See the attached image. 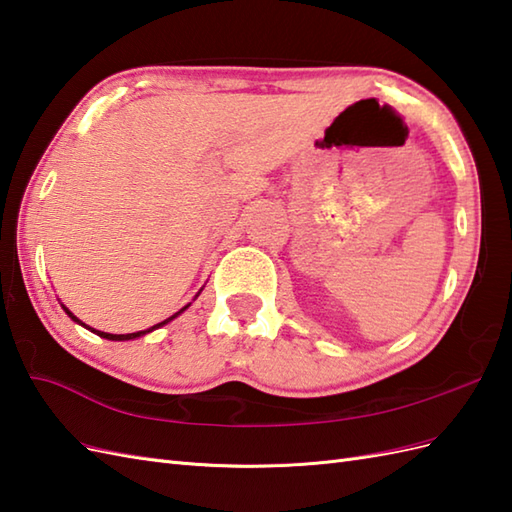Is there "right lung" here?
I'll use <instances>...</instances> for the list:
<instances>
[{"label":"right lung","mask_w":512,"mask_h":512,"mask_svg":"<svg viewBox=\"0 0 512 512\" xmlns=\"http://www.w3.org/2000/svg\"><path fill=\"white\" fill-rule=\"evenodd\" d=\"M187 307H189V305H185V307H183V310H178V312H176V314H172L170 318H165V320H163V323H159V325H154V327H150V329H144V331H135V334H106V331H98V329H93V327H87L85 323H80V320H78V318H76L74 314H71V312L67 310V307H65V305H63V310L67 312V316H69L71 320H76V323H78V325H82V327H87V329H91V331H93V334H98L100 338H106V340H135V338H141V336H146V334H150V331H154V329H159V327H163V325H168V323H170V320H174V318H176L178 314H183V312L187 310Z\"/></svg>","instance_id":"right-lung-1"}]
</instances>
